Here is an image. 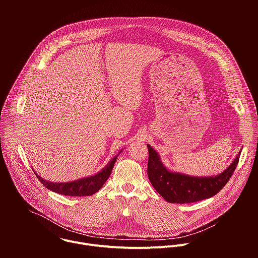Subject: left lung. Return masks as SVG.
Listing matches in <instances>:
<instances>
[{
    "instance_id": "left-lung-1",
    "label": "left lung",
    "mask_w": 258,
    "mask_h": 258,
    "mask_svg": "<svg viewBox=\"0 0 258 258\" xmlns=\"http://www.w3.org/2000/svg\"><path fill=\"white\" fill-rule=\"evenodd\" d=\"M148 176L154 189L169 203H192L208 199L222 190L231 178L241 151L234 161L223 172L209 176H194L168 170L162 163L158 153L150 145Z\"/></svg>"
}]
</instances>
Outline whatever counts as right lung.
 <instances>
[{
	"label": "right lung",
	"mask_w": 258,
	"mask_h": 258,
	"mask_svg": "<svg viewBox=\"0 0 258 258\" xmlns=\"http://www.w3.org/2000/svg\"><path fill=\"white\" fill-rule=\"evenodd\" d=\"M119 153L114 158H112V160H110L108 164L99 172L87 177H83V178L68 181V182L50 181L41 177V175H39L34 170L33 171L36 177H38L43 185L46 188H48L50 191H53L55 193L65 195V196H78V197L91 196L96 192H98L101 189V187H103V185L106 182L110 174H111L113 165Z\"/></svg>",
	"instance_id": "add662e5"
}]
</instances>
